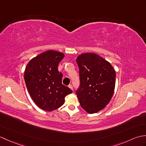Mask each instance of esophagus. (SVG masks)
Segmentation results:
<instances>
[{"label": "esophagus", "mask_w": 146, "mask_h": 146, "mask_svg": "<svg viewBox=\"0 0 146 146\" xmlns=\"http://www.w3.org/2000/svg\"><path fill=\"white\" fill-rule=\"evenodd\" d=\"M68 87H69L70 89H71L72 90H73V86L71 85H68Z\"/></svg>", "instance_id": "34e87169"}]
</instances>
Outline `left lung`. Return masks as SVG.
I'll list each match as a JSON object with an SVG mask.
<instances>
[{
    "instance_id": "left-lung-1",
    "label": "left lung",
    "mask_w": 146,
    "mask_h": 146,
    "mask_svg": "<svg viewBox=\"0 0 146 146\" xmlns=\"http://www.w3.org/2000/svg\"><path fill=\"white\" fill-rule=\"evenodd\" d=\"M80 84L76 94L80 104L89 113H97L109 103L115 85V71L110 63L88 52L76 58Z\"/></svg>"
}]
</instances>
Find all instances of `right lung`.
<instances>
[{
	"mask_svg": "<svg viewBox=\"0 0 146 146\" xmlns=\"http://www.w3.org/2000/svg\"><path fill=\"white\" fill-rule=\"evenodd\" d=\"M64 56L62 52L47 51L33 58L26 67L24 77L27 90L37 106L44 110L57 109L73 92L62 84L63 74L58 70Z\"/></svg>",
	"mask_w": 146,
	"mask_h": 146,
	"instance_id": "obj_1",
	"label": "right lung"
}]
</instances>
